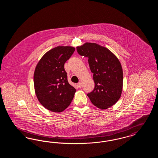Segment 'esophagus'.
<instances>
[{
	"mask_svg": "<svg viewBox=\"0 0 158 158\" xmlns=\"http://www.w3.org/2000/svg\"><path fill=\"white\" fill-rule=\"evenodd\" d=\"M77 86H78V87H79V88H81L82 87V83L81 82L77 83Z\"/></svg>",
	"mask_w": 158,
	"mask_h": 158,
	"instance_id": "obj_1",
	"label": "esophagus"
}]
</instances>
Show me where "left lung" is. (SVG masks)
<instances>
[{
  "label": "left lung",
  "mask_w": 158,
  "mask_h": 158,
  "mask_svg": "<svg viewBox=\"0 0 158 158\" xmlns=\"http://www.w3.org/2000/svg\"><path fill=\"white\" fill-rule=\"evenodd\" d=\"M78 54L88 58L95 88L87 94L92 103L101 110L108 108L120 99L123 74L117 57L104 47L86 43L76 47Z\"/></svg>",
  "instance_id": "8db88e82"
}]
</instances>
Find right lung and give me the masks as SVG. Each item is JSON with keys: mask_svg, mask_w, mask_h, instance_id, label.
Returning a JSON list of instances; mask_svg holds the SVG:
<instances>
[{"mask_svg": "<svg viewBox=\"0 0 158 158\" xmlns=\"http://www.w3.org/2000/svg\"><path fill=\"white\" fill-rule=\"evenodd\" d=\"M75 48L58 46L50 50L38 63L34 74L35 92L39 102L47 110L59 113L73 100L76 89L68 81L64 63Z\"/></svg>", "mask_w": 158, "mask_h": 158, "instance_id": "right-lung-1", "label": "right lung"}]
</instances>
